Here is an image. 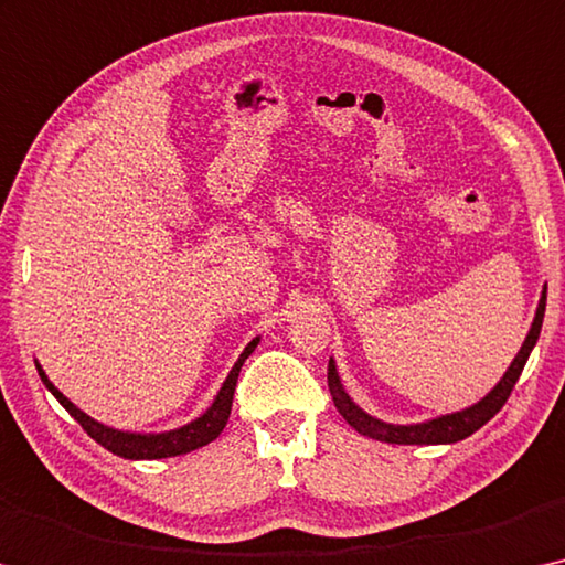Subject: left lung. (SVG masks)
Returning <instances> with one entry per match:
<instances>
[{"instance_id": "left-lung-1", "label": "left lung", "mask_w": 565, "mask_h": 565, "mask_svg": "<svg viewBox=\"0 0 565 565\" xmlns=\"http://www.w3.org/2000/svg\"><path fill=\"white\" fill-rule=\"evenodd\" d=\"M545 292L548 288H543L541 300H537V310L533 318L531 331H527L523 345H520L518 355L510 363V369L502 373V379L494 384L492 392L480 398V402L467 406L462 412H452V414H441L437 419L422 422V424H388L381 422L376 416H371L361 409L353 398L345 394V388L341 384V376L335 371V361H328V388H331L333 404L335 409L341 412V416L351 427L363 434V437L379 439V441H388V445H452V441H459L465 437H470L482 424H488L494 414L502 409V404L508 402L510 392L518 384L520 373L525 369L527 355H531L533 345L537 343V335H541V326H543V316H545Z\"/></svg>"}]
</instances>
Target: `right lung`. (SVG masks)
Instances as JSON below:
<instances>
[{
    "label": "right lung",
    "instance_id": "obj_1",
    "mask_svg": "<svg viewBox=\"0 0 565 565\" xmlns=\"http://www.w3.org/2000/svg\"><path fill=\"white\" fill-rule=\"evenodd\" d=\"M257 343H259V335L253 338V341L247 343V349L239 353L237 363L232 366L230 376L224 379L220 394L214 396L210 409H206L202 416H196L194 422L184 424V427L171 429V431H161V434L120 431V429H113V427H106V424L95 422L93 416L77 409L71 398H67L55 384H52V381L47 379V373L42 371L40 363H34V366H38V373H40L42 384L47 386V392L55 396L67 412H71L73 419L81 424V427L88 431L100 447H106L108 452L118 455V457H126V459H163V457H179V455L194 452V449L210 445V441L220 437L222 429L227 427V419H230V412H232V398H234V386H237L239 369H242V363L247 361V355L257 349Z\"/></svg>",
    "mask_w": 565,
    "mask_h": 565
}]
</instances>
